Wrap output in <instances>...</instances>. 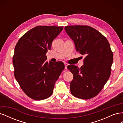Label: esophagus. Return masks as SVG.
<instances>
[{"label": "esophagus", "mask_w": 123, "mask_h": 123, "mask_svg": "<svg viewBox=\"0 0 123 123\" xmlns=\"http://www.w3.org/2000/svg\"><path fill=\"white\" fill-rule=\"evenodd\" d=\"M68 64H67V63H65V69H67V66H68Z\"/></svg>", "instance_id": "obj_1"}]
</instances>
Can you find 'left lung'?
I'll list each match as a JSON object with an SVG mask.
<instances>
[{
	"mask_svg": "<svg viewBox=\"0 0 123 123\" xmlns=\"http://www.w3.org/2000/svg\"><path fill=\"white\" fill-rule=\"evenodd\" d=\"M65 30L74 41L76 51L86 55L80 68L74 65L67 67L73 75L71 93L79 98H92L102 90L110 76L113 54L110 44L102 34L90 26L69 25Z\"/></svg>",
	"mask_w": 123,
	"mask_h": 123,
	"instance_id": "obj_1",
	"label": "left lung"
}]
</instances>
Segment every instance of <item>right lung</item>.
Instances as JSON below:
<instances>
[{
	"instance_id": "add662e5",
	"label": "right lung",
	"mask_w": 123,
	"mask_h": 123,
	"mask_svg": "<svg viewBox=\"0 0 123 123\" xmlns=\"http://www.w3.org/2000/svg\"><path fill=\"white\" fill-rule=\"evenodd\" d=\"M63 28L37 26L22 36L15 47L14 76L25 94L33 99L49 98L65 68L62 62H47L46 55Z\"/></svg>"
}]
</instances>
